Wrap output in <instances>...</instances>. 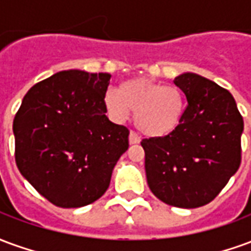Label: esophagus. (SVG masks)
<instances>
[{
  "instance_id": "obj_1",
  "label": "esophagus",
  "mask_w": 251,
  "mask_h": 251,
  "mask_svg": "<svg viewBox=\"0 0 251 251\" xmlns=\"http://www.w3.org/2000/svg\"><path fill=\"white\" fill-rule=\"evenodd\" d=\"M141 141V138L140 136L134 133V131H130V134H129V144L130 145H134V144H138V142Z\"/></svg>"
}]
</instances>
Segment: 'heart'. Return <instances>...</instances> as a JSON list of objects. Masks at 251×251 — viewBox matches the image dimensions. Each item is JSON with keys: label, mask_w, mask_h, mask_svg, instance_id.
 Returning <instances> with one entry per match:
<instances>
[{"label": "heart", "mask_w": 251, "mask_h": 251, "mask_svg": "<svg viewBox=\"0 0 251 251\" xmlns=\"http://www.w3.org/2000/svg\"><path fill=\"white\" fill-rule=\"evenodd\" d=\"M104 106L117 122L125 121L130 110L134 111V125L138 130L158 138L179 127L187 103L179 87L138 77L122 83L120 90H107Z\"/></svg>", "instance_id": "1"}]
</instances>
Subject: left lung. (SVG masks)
Segmentation results:
<instances>
[{
    "instance_id": "1",
    "label": "left lung",
    "mask_w": 251,
    "mask_h": 251,
    "mask_svg": "<svg viewBox=\"0 0 251 251\" xmlns=\"http://www.w3.org/2000/svg\"><path fill=\"white\" fill-rule=\"evenodd\" d=\"M174 83L188 104L174 133L141 141L145 172L161 201L196 208L215 199L239 168L243 118L231 94L210 79L184 72Z\"/></svg>"
}]
</instances>
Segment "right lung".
<instances>
[{"mask_svg": "<svg viewBox=\"0 0 251 251\" xmlns=\"http://www.w3.org/2000/svg\"><path fill=\"white\" fill-rule=\"evenodd\" d=\"M110 77L106 72H57L30 88L14 117L17 168L57 207L98 200L129 148V130L106 117Z\"/></svg>", "mask_w": 251, "mask_h": 251, "instance_id": "add662e5", "label": "right lung"}]
</instances>
